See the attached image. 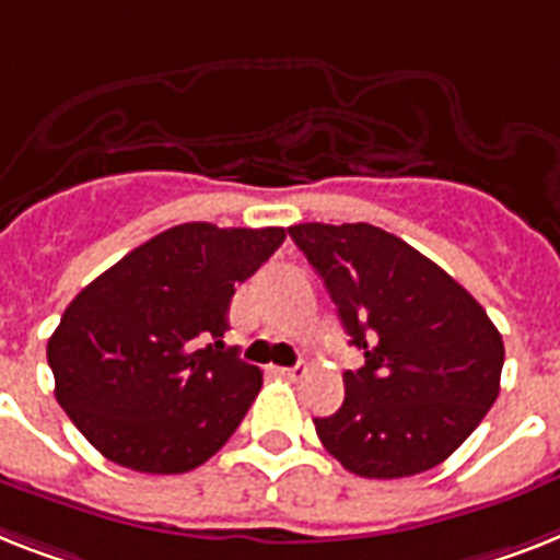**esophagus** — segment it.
<instances>
[{
	"instance_id": "obj_1",
	"label": "esophagus",
	"mask_w": 560,
	"mask_h": 560,
	"mask_svg": "<svg viewBox=\"0 0 560 560\" xmlns=\"http://www.w3.org/2000/svg\"><path fill=\"white\" fill-rule=\"evenodd\" d=\"M279 374L284 376V380H293V383H295V380H302V376L307 374V368L299 362V365H293V368H279Z\"/></svg>"
}]
</instances>
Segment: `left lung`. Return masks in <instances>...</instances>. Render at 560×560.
<instances>
[{
    "instance_id": "obj_1",
    "label": "left lung",
    "mask_w": 560,
    "mask_h": 560,
    "mask_svg": "<svg viewBox=\"0 0 560 560\" xmlns=\"http://www.w3.org/2000/svg\"><path fill=\"white\" fill-rule=\"evenodd\" d=\"M334 299L365 365L345 402L313 417L322 445L359 477L434 469L501 394L503 339L475 295L431 258L371 224L288 230Z\"/></svg>"
}]
</instances>
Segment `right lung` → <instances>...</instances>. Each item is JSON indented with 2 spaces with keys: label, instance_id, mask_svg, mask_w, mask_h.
Instances as JSON below:
<instances>
[{
  "label": "right lung",
  "instance_id": "1",
  "mask_svg": "<svg viewBox=\"0 0 560 560\" xmlns=\"http://www.w3.org/2000/svg\"><path fill=\"white\" fill-rule=\"evenodd\" d=\"M281 241V226L177 224L74 295L48 365L57 402L103 457L180 475L233 438L261 371L224 348L226 313Z\"/></svg>",
  "mask_w": 560,
  "mask_h": 560
}]
</instances>
